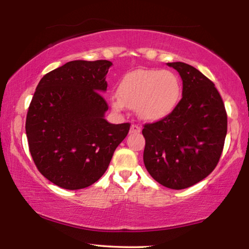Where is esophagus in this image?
<instances>
[{"mask_svg": "<svg viewBox=\"0 0 249 249\" xmlns=\"http://www.w3.org/2000/svg\"><path fill=\"white\" fill-rule=\"evenodd\" d=\"M141 130H142V128H141V126L140 125H136V124H133L132 126H130V129H129V133H141Z\"/></svg>", "mask_w": 249, "mask_h": 249, "instance_id": "34e87169", "label": "esophagus"}]
</instances>
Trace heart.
<instances>
[{"label":"heart","mask_w":249,"mask_h":249,"mask_svg":"<svg viewBox=\"0 0 249 249\" xmlns=\"http://www.w3.org/2000/svg\"><path fill=\"white\" fill-rule=\"evenodd\" d=\"M181 96V81L169 70L137 69L121 79L117 95L111 102L115 109L136 108L141 119L158 121L174 111Z\"/></svg>","instance_id":"b5f03b06"}]
</instances>
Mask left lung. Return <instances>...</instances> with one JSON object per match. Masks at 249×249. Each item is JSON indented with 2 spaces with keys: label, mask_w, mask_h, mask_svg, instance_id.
Instances as JSON below:
<instances>
[{
  "label": "left lung",
  "mask_w": 249,
  "mask_h": 249,
  "mask_svg": "<svg viewBox=\"0 0 249 249\" xmlns=\"http://www.w3.org/2000/svg\"><path fill=\"white\" fill-rule=\"evenodd\" d=\"M167 65L182 79V98L170 114L144 125V163L157 182L180 190L215 169L224 147L227 114L209 78L184 62Z\"/></svg>",
  "instance_id": "8db88e82"
}]
</instances>
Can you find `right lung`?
Wrapping results in <instances>:
<instances>
[{
  "label": "right lung",
  "instance_id": "right-lung-1",
  "mask_svg": "<svg viewBox=\"0 0 249 249\" xmlns=\"http://www.w3.org/2000/svg\"><path fill=\"white\" fill-rule=\"evenodd\" d=\"M112 62L73 60L46 73L36 88L26 117L29 151L50 182L79 190L107 171L129 123L109 124L101 94Z\"/></svg>",
  "mask_w": 249,
  "mask_h": 249
}]
</instances>
